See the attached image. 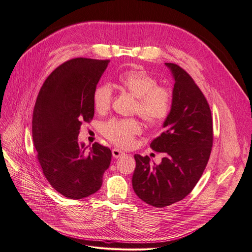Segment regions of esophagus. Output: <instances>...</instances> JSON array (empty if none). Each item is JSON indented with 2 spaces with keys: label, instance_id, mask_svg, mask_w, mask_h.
Here are the masks:
<instances>
[{
  "label": "esophagus",
  "instance_id": "34e87169",
  "mask_svg": "<svg viewBox=\"0 0 252 252\" xmlns=\"http://www.w3.org/2000/svg\"><path fill=\"white\" fill-rule=\"evenodd\" d=\"M124 155H125V153L123 151L117 150V148H113V150H112V156H113L115 159H117V158L123 157Z\"/></svg>",
  "mask_w": 252,
  "mask_h": 252
}]
</instances>
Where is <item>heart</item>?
Masks as SVG:
<instances>
[{
  "mask_svg": "<svg viewBox=\"0 0 252 252\" xmlns=\"http://www.w3.org/2000/svg\"><path fill=\"white\" fill-rule=\"evenodd\" d=\"M118 85L137 98L134 111L147 125L161 126L169 117L172 110V92L159 85L158 80L142 68L128 69L118 77ZM112 102V89L108 85L97 86L92 94L93 108L97 113L107 112ZM102 134L120 147L133 144L136 135L141 133V125L137 119H111L102 126Z\"/></svg>",
  "mask_w": 252,
  "mask_h": 252,
  "instance_id": "1",
  "label": "heart"
}]
</instances>
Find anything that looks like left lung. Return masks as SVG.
<instances>
[{"mask_svg": "<svg viewBox=\"0 0 252 252\" xmlns=\"http://www.w3.org/2000/svg\"><path fill=\"white\" fill-rule=\"evenodd\" d=\"M174 79L172 110L165 131L151 143L164 153L161 164L135 155L132 184L137 196L147 204L164 208L184 199L206 169L213 146V121L207 98L190 74L174 63H165Z\"/></svg>", "mask_w": 252, "mask_h": 252, "instance_id": "8db88e82", "label": "left lung"}]
</instances>
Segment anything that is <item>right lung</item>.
<instances>
[{
	"mask_svg": "<svg viewBox=\"0 0 252 252\" xmlns=\"http://www.w3.org/2000/svg\"><path fill=\"white\" fill-rule=\"evenodd\" d=\"M109 60L74 58L46 78L33 111L37 159L52 187L69 199L99 190L112 153L97 142L89 150L78 142L82 123L94 115L92 94Z\"/></svg>",
	"mask_w": 252,
	"mask_h": 252,
	"instance_id": "1",
	"label": "right lung"
}]
</instances>
